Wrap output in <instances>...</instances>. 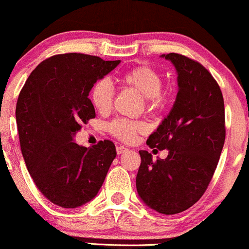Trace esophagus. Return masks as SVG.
<instances>
[{
    "label": "esophagus",
    "mask_w": 249,
    "mask_h": 249,
    "mask_svg": "<svg viewBox=\"0 0 249 249\" xmlns=\"http://www.w3.org/2000/svg\"><path fill=\"white\" fill-rule=\"evenodd\" d=\"M128 148L127 147H124V146H117L116 147V152H117V155H122V153L124 152H125V151H127Z\"/></svg>",
    "instance_id": "esophagus-1"
}]
</instances>
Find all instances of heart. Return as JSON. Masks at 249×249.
<instances>
[{"label": "heart", "instance_id": "obj_1", "mask_svg": "<svg viewBox=\"0 0 249 249\" xmlns=\"http://www.w3.org/2000/svg\"><path fill=\"white\" fill-rule=\"evenodd\" d=\"M119 83L122 86L137 91L145 98L147 109H160L164 103V96L160 91L162 75L160 71L150 66H137L125 71L119 76ZM92 106L101 114H107L111 110L114 102V89L107 80H98L91 89L89 93ZM107 129L114 137L125 142H134L138 134L147 130V125L142 121L117 119L114 120Z\"/></svg>", "mask_w": 249, "mask_h": 249}]
</instances>
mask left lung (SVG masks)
I'll return each mask as SVG.
<instances>
[{
  "mask_svg": "<svg viewBox=\"0 0 249 249\" xmlns=\"http://www.w3.org/2000/svg\"><path fill=\"white\" fill-rule=\"evenodd\" d=\"M160 57L175 67L178 92L146 143L156 151L168 150V156L155 162L151 153L139 151L137 191L150 209L175 214L193 206L213 176L225 140L224 101L217 81L200 63L174 53Z\"/></svg>",
  "mask_w": 249,
  "mask_h": 249,
  "instance_id": "left-lung-1",
  "label": "left lung"
}]
</instances>
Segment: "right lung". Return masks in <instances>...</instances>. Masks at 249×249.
Listing matches in <instances>:
<instances>
[{
    "mask_svg": "<svg viewBox=\"0 0 249 249\" xmlns=\"http://www.w3.org/2000/svg\"><path fill=\"white\" fill-rule=\"evenodd\" d=\"M120 62L75 53L53 56L36 67L20 92L15 117L22 157L37 188L57 206L91 201L116 157L110 140L87 148L74 137L96 117L92 86Z\"/></svg>",
    "mask_w": 249,
    "mask_h": 249,
    "instance_id": "obj_1",
    "label": "right lung"
}]
</instances>
